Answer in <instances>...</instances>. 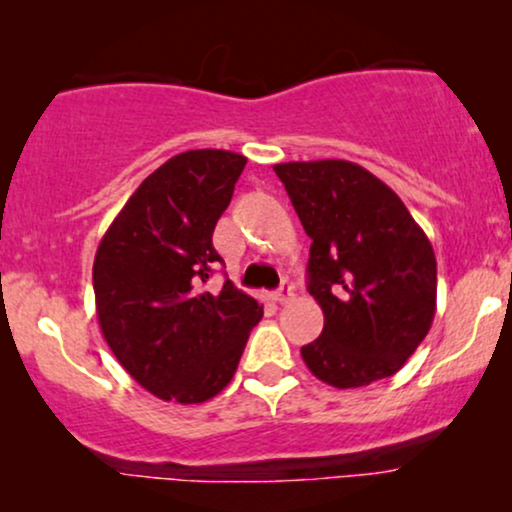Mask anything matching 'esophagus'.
Segmentation results:
<instances>
[{
    "instance_id": "esophagus-1",
    "label": "esophagus",
    "mask_w": 512,
    "mask_h": 512,
    "mask_svg": "<svg viewBox=\"0 0 512 512\" xmlns=\"http://www.w3.org/2000/svg\"><path fill=\"white\" fill-rule=\"evenodd\" d=\"M293 298V284L291 281H284V284L279 286V291L274 293V301H279V303H289Z\"/></svg>"
}]
</instances>
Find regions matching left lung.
<instances>
[{
	"instance_id": "left-lung-1",
	"label": "left lung",
	"mask_w": 512,
	"mask_h": 512,
	"mask_svg": "<svg viewBox=\"0 0 512 512\" xmlns=\"http://www.w3.org/2000/svg\"><path fill=\"white\" fill-rule=\"evenodd\" d=\"M310 243L308 291L325 327L305 344L322 383L363 387L395 375L436 315L431 240L383 180L351 161L274 166Z\"/></svg>"
}]
</instances>
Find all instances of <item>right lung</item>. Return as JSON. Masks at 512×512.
Returning a JSON list of instances; mask_svg holds the SVG:
<instances>
[{
  "mask_svg": "<svg viewBox=\"0 0 512 512\" xmlns=\"http://www.w3.org/2000/svg\"><path fill=\"white\" fill-rule=\"evenodd\" d=\"M248 158L195 149L168 158L127 199L93 260L101 332L120 366L166 402L199 404L231 383L262 305L231 281L202 291L216 221Z\"/></svg>",
  "mask_w": 512,
  "mask_h": 512,
  "instance_id": "add662e5",
  "label": "right lung"
}]
</instances>
